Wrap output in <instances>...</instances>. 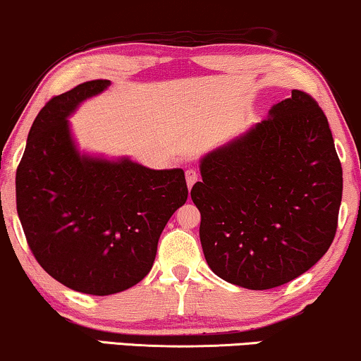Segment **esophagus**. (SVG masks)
I'll list each match as a JSON object with an SVG mask.
<instances>
[{"instance_id":"34e87169","label":"esophagus","mask_w":361,"mask_h":361,"mask_svg":"<svg viewBox=\"0 0 361 361\" xmlns=\"http://www.w3.org/2000/svg\"><path fill=\"white\" fill-rule=\"evenodd\" d=\"M185 176H186V183H188V188H191V186L198 181V171H196L195 168H188V170L185 171Z\"/></svg>"}]
</instances>
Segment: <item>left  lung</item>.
Here are the masks:
<instances>
[{
  "label": "left lung",
  "instance_id": "obj_1",
  "mask_svg": "<svg viewBox=\"0 0 361 361\" xmlns=\"http://www.w3.org/2000/svg\"><path fill=\"white\" fill-rule=\"evenodd\" d=\"M191 200L202 213L208 267L228 283L270 290L328 252L343 171L328 120L308 93L291 91L270 116L202 159Z\"/></svg>",
  "mask_w": 361,
  "mask_h": 361
}]
</instances>
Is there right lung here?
Returning a JSON list of instances; mask_svg holds the SVG:
<instances>
[{
  "label": "right lung",
  "instance_id": "right-lung-1",
  "mask_svg": "<svg viewBox=\"0 0 361 361\" xmlns=\"http://www.w3.org/2000/svg\"><path fill=\"white\" fill-rule=\"evenodd\" d=\"M108 85L86 81L49 99L16 170L18 216L36 262L68 288L98 296L148 275L163 228L188 198L180 168L78 153L66 118Z\"/></svg>",
  "mask_w": 361,
  "mask_h": 361
}]
</instances>
